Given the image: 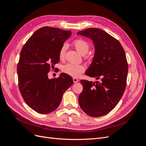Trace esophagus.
Segmentation results:
<instances>
[{
  "label": "esophagus",
  "mask_w": 146,
  "mask_h": 146,
  "mask_svg": "<svg viewBox=\"0 0 146 146\" xmlns=\"http://www.w3.org/2000/svg\"><path fill=\"white\" fill-rule=\"evenodd\" d=\"M73 80L74 83H76V82H78L79 81V79L78 78H73Z\"/></svg>",
  "instance_id": "obj_1"
}]
</instances>
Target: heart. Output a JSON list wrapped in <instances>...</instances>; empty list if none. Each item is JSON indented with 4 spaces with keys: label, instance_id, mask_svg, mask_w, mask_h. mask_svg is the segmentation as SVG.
Instances as JSON below:
<instances>
[{
    "label": "heart",
    "instance_id": "obj_1",
    "mask_svg": "<svg viewBox=\"0 0 146 146\" xmlns=\"http://www.w3.org/2000/svg\"><path fill=\"white\" fill-rule=\"evenodd\" d=\"M73 45L74 47L82 55L86 54L90 49V45L88 42L82 39H76L73 41ZM67 49V45L64 44L59 51V58L60 59L64 58ZM62 72L70 76L73 77L79 76L84 70L85 67L81 64H67L62 67Z\"/></svg>",
    "mask_w": 146,
    "mask_h": 146
}]
</instances>
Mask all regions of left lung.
<instances>
[{
	"instance_id": "8db88e82",
	"label": "left lung",
	"mask_w": 146,
	"mask_h": 146,
	"mask_svg": "<svg viewBox=\"0 0 146 146\" xmlns=\"http://www.w3.org/2000/svg\"><path fill=\"white\" fill-rule=\"evenodd\" d=\"M77 34L90 38L95 45V56L86 74L101 81L81 80L79 104L88 116L100 117L113 109L124 93L128 73L125 51L118 40L101 29L90 28Z\"/></svg>"
}]
</instances>
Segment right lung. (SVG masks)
Segmentation results:
<instances>
[{
  "instance_id": "1",
  "label": "right lung",
  "mask_w": 146,
  "mask_h": 146,
  "mask_svg": "<svg viewBox=\"0 0 146 146\" xmlns=\"http://www.w3.org/2000/svg\"><path fill=\"white\" fill-rule=\"evenodd\" d=\"M70 31L44 27L36 31L23 46L17 64L19 88L27 104L46 114L59 107L63 94L73 84L70 75L48 79V73L59 61V51L71 36Z\"/></svg>"
}]
</instances>
